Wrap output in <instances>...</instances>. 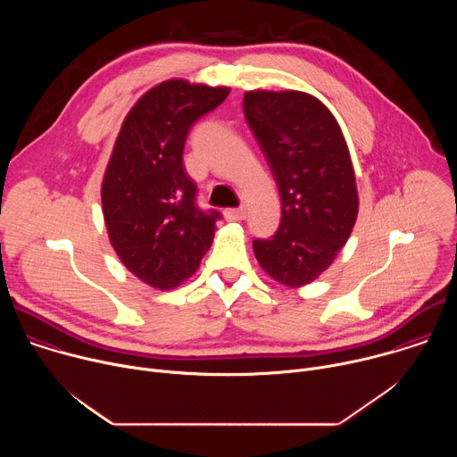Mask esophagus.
Masks as SVG:
<instances>
[{"label":"esophagus","mask_w":457,"mask_h":457,"mask_svg":"<svg viewBox=\"0 0 457 457\" xmlns=\"http://www.w3.org/2000/svg\"><path fill=\"white\" fill-rule=\"evenodd\" d=\"M245 208H231V210H226L224 215L228 220H244L245 219Z\"/></svg>","instance_id":"esophagus-1"}]
</instances>
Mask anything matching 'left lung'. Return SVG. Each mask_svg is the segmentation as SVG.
Masks as SVG:
<instances>
[{
	"label": "left lung",
	"mask_w": 457,
	"mask_h": 457,
	"mask_svg": "<svg viewBox=\"0 0 457 457\" xmlns=\"http://www.w3.org/2000/svg\"><path fill=\"white\" fill-rule=\"evenodd\" d=\"M244 115L282 201L280 226L253 240L254 256L280 284L305 286L331 266L356 222L347 143L328 106L305 92H245Z\"/></svg>",
	"instance_id": "1"
}]
</instances>
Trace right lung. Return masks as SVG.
I'll return each instance as SVG.
<instances>
[{"label":"right lung","mask_w":457,"mask_h":457,"mask_svg":"<svg viewBox=\"0 0 457 457\" xmlns=\"http://www.w3.org/2000/svg\"><path fill=\"white\" fill-rule=\"evenodd\" d=\"M228 87L164 81L128 112L101 187L103 215L120 262L143 282L171 289L197 271L219 212L197 206L182 154L195 120L215 110Z\"/></svg>","instance_id":"1"}]
</instances>
